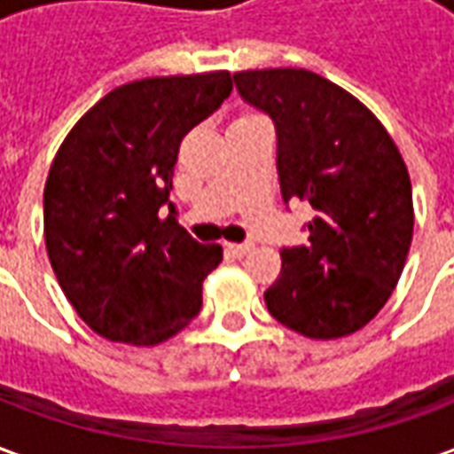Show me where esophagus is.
Masks as SVG:
<instances>
[{
  "mask_svg": "<svg viewBox=\"0 0 454 454\" xmlns=\"http://www.w3.org/2000/svg\"><path fill=\"white\" fill-rule=\"evenodd\" d=\"M228 250H231V253H233L236 257H243V255H247L250 250H253V243H231V246H228Z\"/></svg>",
  "mask_w": 454,
  "mask_h": 454,
  "instance_id": "esophagus-1",
  "label": "esophagus"
}]
</instances>
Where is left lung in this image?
Returning a JSON list of instances; mask_svg holds the SVG:
<instances>
[{
  "instance_id": "1",
  "label": "left lung",
  "mask_w": 454,
  "mask_h": 454,
  "mask_svg": "<svg viewBox=\"0 0 454 454\" xmlns=\"http://www.w3.org/2000/svg\"><path fill=\"white\" fill-rule=\"evenodd\" d=\"M233 82L275 121L282 199L314 208L306 246L282 250L267 311L314 340L355 333L387 304L413 238L399 148L360 99L321 74L275 67L236 73Z\"/></svg>"
}]
</instances>
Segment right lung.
<instances>
[{
  "mask_svg": "<svg viewBox=\"0 0 454 454\" xmlns=\"http://www.w3.org/2000/svg\"><path fill=\"white\" fill-rule=\"evenodd\" d=\"M231 90L226 70L123 84L55 155L43 192L48 257L77 316L106 340L158 345L201 309V282L223 250L179 226L169 189L182 138Z\"/></svg>",
  "mask_w": 454,
  "mask_h": 454,
  "instance_id": "right-lung-1",
  "label": "right lung"
}]
</instances>
